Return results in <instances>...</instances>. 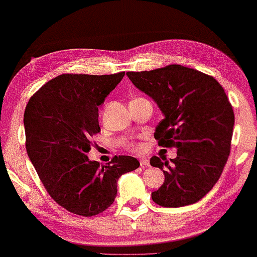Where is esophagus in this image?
Here are the masks:
<instances>
[{"label":"esophagus","instance_id":"obj_1","mask_svg":"<svg viewBox=\"0 0 257 257\" xmlns=\"http://www.w3.org/2000/svg\"><path fill=\"white\" fill-rule=\"evenodd\" d=\"M149 165H150L149 159H146V158H143V159H140V166H142V167L149 166Z\"/></svg>","mask_w":257,"mask_h":257}]
</instances>
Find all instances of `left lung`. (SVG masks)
<instances>
[{
    "instance_id": "1",
    "label": "left lung",
    "mask_w": 257,
    "mask_h": 257,
    "mask_svg": "<svg viewBox=\"0 0 257 257\" xmlns=\"http://www.w3.org/2000/svg\"><path fill=\"white\" fill-rule=\"evenodd\" d=\"M126 75L164 115L154 132L159 146L177 149L171 163L150 159L165 175L152 200L172 208L198 202L219 180L229 156L235 118L223 87L213 77L178 64Z\"/></svg>"
}]
</instances>
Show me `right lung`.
<instances>
[{
    "label": "right lung",
    "instance_id": "1",
    "mask_svg": "<svg viewBox=\"0 0 257 257\" xmlns=\"http://www.w3.org/2000/svg\"><path fill=\"white\" fill-rule=\"evenodd\" d=\"M124 75H61L30 98L24 112L27 152L42 184L77 215L107 209L117 196L118 179L140 166L130 156H115L101 166L87 157L91 138L100 132L98 106Z\"/></svg>",
    "mask_w": 257,
    "mask_h": 257
}]
</instances>
